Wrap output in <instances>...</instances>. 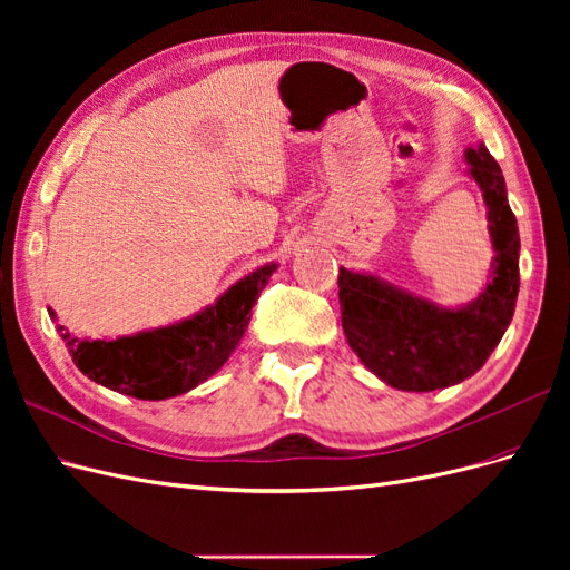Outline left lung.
I'll list each match as a JSON object with an SVG mask.
<instances>
[{
  "label": "left lung",
  "mask_w": 570,
  "mask_h": 570,
  "mask_svg": "<svg viewBox=\"0 0 570 570\" xmlns=\"http://www.w3.org/2000/svg\"><path fill=\"white\" fill-rule=\"evenodd\" d=\"M469 178L488 206L492 239L490 281L461 306H442L368 271L340 266L342 331L352 352L394 390L430 392L478 373L507 333L519 297L521 237L502 168L488 147H465Z\"/></svg>",
  "instance_id": "1"
}]
</instances>
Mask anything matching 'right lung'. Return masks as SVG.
I'll list each match as a JSON object with an SVG mask.
<instances>
[{
    "instance_id": "right-lung-1",
    "label": "right lung",
    "mask_w": 570,
    "mask_h": 570,
    "mask_svg": "<svg viewBox=\"0 0 570 570\" xmlns=\"http://www.w3.org/2000/svg\"><path fill=\"white\" fill-rule=\"evenodd\" d=\"M278 262L258 266L202 312L151 331L116 340H78L59 323L57 331L73 364L97 385L135 400H170L209 381L230 358ZM47 312L57 321L51 306Z\"/></svg>"
}]
</instances>
